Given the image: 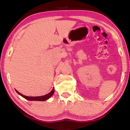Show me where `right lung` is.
<instances>
[{"instance_id":"right-lung-1","label":"right lung","mask_w":130,"mask_h":130,"mask_svg":"<svg viewBox=\"0 0 130 130\" xmlns=\"http://www.w3.org/2000/svg\"><path fill=\"white\" fill-rule=\"evenodd\" d=\"M16 92H17L18 93L19 95H21V96H22L23 98H24L26 99H27L28 100H30V101H32V100H35V101H45L47 100L48 99H49L50 97H51L53 94H54V89L53 88V89L52 91L49 93L48 94H45V95L44 96H36V97H31V96H26L23 95V94H21V93H19V92H18L17 91H16Z\"/></svg>"}]
</instances>
